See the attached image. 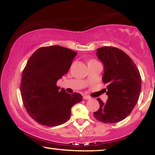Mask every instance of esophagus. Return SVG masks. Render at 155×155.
I'll return each mask as SVG.
<instances>
[{
	"mask_svg": "<svg viewBox=\"0 0 155 155\" xmlns=\"http://www.w3.org/2000/svg\"><path fill=\"white\" fill-rule=\"evenodd\" d=\"M83 99H91V97L87 96V95H84V96H83Z\"/></svg>",
	"mask_w": 155,
	"mask_h": 155,
	"instance_id": "obj_1",
	"label": "esophagus"
}]
</instances>
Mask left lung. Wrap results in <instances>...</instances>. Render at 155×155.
Masks as SVG:
<instances>
[{"label":"left lung","mask_w":155,"mask_h":155,"mask_svg":"<svg viewBox=\"0 0 155 155\" xmlns=\"http://www.w3.org/2000/svg\"><path fill=\"white\" fill-rule=\"evenodd\" d=\"M97 56L104 65L102 81L107 83L108 99H97L100 107L94 113L99 121L114 124L131 113L138 101L141 77L132 59L119 48L104 46L97 49Z\"/></svg>","instance_id":"8db88e82"}]
</instances>
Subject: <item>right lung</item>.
<instances>
[{"label":"right lung","mask_w":155,"mask_h":155,"mask_svg":"<svg viewBox=\"0 0 155 155\" xmlns=\"http://www.w3.org/2000/svg\"><path fill=\"white\" fill-rule=\"evenodd\" d=\"M77 52L55 45L37 49L22 72L21 96L29 115L39 124L57 126L71 116V108L82 100L79 93L68 94L56 82L71 67Z\"/></svg>","instance_id":"obj_1"}]
</instances>
